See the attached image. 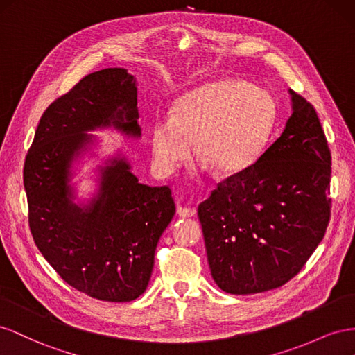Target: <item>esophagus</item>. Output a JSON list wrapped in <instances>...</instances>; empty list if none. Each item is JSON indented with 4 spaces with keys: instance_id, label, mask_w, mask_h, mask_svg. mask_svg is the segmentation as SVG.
I'll list each match as a JSON object with an SVG mask.
<instances>
[{
    "instance_id": "obj_1",
    "label": "esophagus",
    "mask_w": 355,
    "mask_h": 355,
    "mask_svg": "<svg viewBox=\"0 0 355 355\" xmlns=\"http://www.w3.org/2000/svg\"><path fill=\"white\" fill-rule=\"evenodd\" d=\"M178 216L180 217H193V216H196V209L189 208V207H178Z\"/></svg>"
}]
</instances>
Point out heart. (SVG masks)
Here are the masks:
<instances>
[{"mask_svg":"<svg viewBox=\"0 0 355 355\" xmlns=\"http://www.w3.org/2000/svg\"><path fill=\"white\" fill-rule=\"evenodd\" d=\"M277 105L268 90L223 78L181 95L169 116L150 128L151 166L169 177L195 153L204 169L221 175L244 172L259 160L275 128Z\"/></svg>","mask_w":355,"mask_h":355,"instance_id":"heart-1","label":"heart"}]
</instances>
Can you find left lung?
I'll return each instance as SVG.
<instances>
[{"instance_id":"1","label":"left lung","mask_w":355,"mask_h":355,"mask_svg":"<svg viewBox=\"0 0 355 355\" xmlns=\"http://www.w3.org/2000/svg\"><path fill=\"white\" fill-rule=\"evenodd\" d=\"M288 94L291 116L282 134L198 208L211 275L230 295L286 284L329 225L327 139L313 107L291 89Z\"/></svg>"}]
</instances>
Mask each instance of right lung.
Wrapping results in <instances>:
<instances>
[{"mask_svg":"<svg viewBox=\"0 0 355 355\" xmlns=\"http://www.w3.org/2000/svg\"><path fill=\"white\" fill-rule=\"evenodd\" d=\"M138 83L125 68L86 76L50 104L29 148L24 186L29 227L43 257L67 284L105 302L146 291L157 242L175 214L171 189L141 184L116 150L94 168L95 190L78 198L74 177L98 157L94 130L138 139Z\"/></svg>","mask_w":355,"mask_h":355,"instance_id":"1","label":"right lung"}]
</instances>
